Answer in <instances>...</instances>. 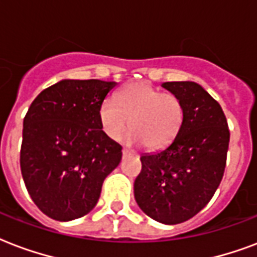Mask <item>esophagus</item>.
Listing matches in <instances>:
<instances>
[{"mask_svg":"<svg viewBox=\"0 0 257 257\" xmlns=\"http://www.w3.org/2000/svg\"><path fill=\"white\" fill-rule=\"evenodd\" d=\"M122 156H123V158H126V157H130L131 156V153L128 150H123L122 151Z\"/></svg>","mask_w":257,"mask_h":257,"instance_id":"1","label":"esophagus"}]
</instances>
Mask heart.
I'll list each match as a JSON object with an SVG mask.
<instances>
[{"mask_svg": "<svg viewBox=\"0 0 257 257\" xmlns=\"http://www.w3.org/2000/svg\"><path fill=\"white\" fill-rule=\"evenodd\" d=\"M185 110L177 95L162 92L149 83H131L115 97V103L104 100L99 107V122L104 134L120 141L128 130V142L146 145L158 150L176 139L184 124Z\"/></svg>", "mask_w": 257, "mask_h": 257, "instance_id": "obj_1", "label": "heart"}]
</instances>
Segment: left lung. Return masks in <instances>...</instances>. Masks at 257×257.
Instances as JSON below:
<instances>
[{
	"mask_svg": "<svg viewBox=\"0 0 257 257\" xmlns=\"http://www.w3.org/2000/svg\"><path fill=\"white\" fill-rule=\"evenodd\" d=\"M180 97L184 124L168 147L141 157L134 182L137 204L162 224L174 225L204 209L221 182L229 146V128L221 106L194 81H166Z\"/></svg>",
	"mask_w": 257,
	"mask_h": 257,
	"instance_id": "obj_1",
	"label": "left lung"
}]
</instances>
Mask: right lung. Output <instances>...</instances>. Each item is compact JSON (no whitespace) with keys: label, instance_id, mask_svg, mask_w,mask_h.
Returning <instances> with one entry per match:
<instances>
[{"label":"right lung","instance_id":"1","mask_svg":"<svg viewBox=\"0 0 257 257\" xmlns=\"http://www.w3.org/2000/svg\"><path fill=\"white\" fill-rule=\"evenodd\" d=\"M115 81L61 80L37 95L24 118L20 166L37 208L57 221L93 209L122 146L101 130L99 107Z\"/></svg>","mask_w":257,"mask_h":257}]
</instances>
